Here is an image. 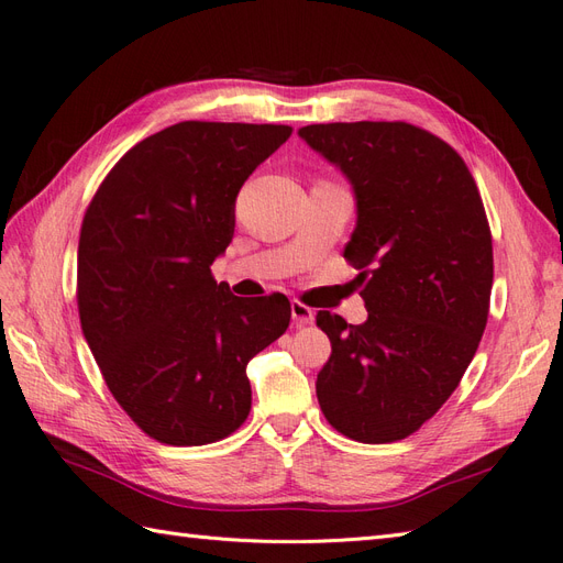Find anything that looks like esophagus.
Instances as JSON below:
<instances>
[{
    "mask_svg": "<svg viewBox=\"0 0 563 563\" xmlns=\"http://www.w3.org/2000/svg\"><path fill=\"white\" fill-rule=\"evenodd\" d=\"M291 317H294L296 327H308V324L314 322V310L308 308V306H302V302H298V300H294L291 302Z\"/></svg>",
    "mask_w": 563,
    "mask_h": 563,
    "instance_id": "1",
    "label": "esophagus"
}]
</instances>
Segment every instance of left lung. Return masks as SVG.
<instances>
[{
	"instance_id": "1",
	"label": "left lung",
	"mask_w": 563,
	"mask_h": 563,
	"mask_svg": "<svg viewBox=\"0 0 563 563\" xmlns=\"http://www.w3.org/2000/svg\"><path fill=\"white\" fill-rule=\"evenodd\" d=\"M300 140L347 177L357 224L343 257L369 317L327 310L317 327L331 357L317 400L339 433L395 443L460 386L488 322L493 236L462 156L409 123H327Z\"/></svg>"
}]
</instances>
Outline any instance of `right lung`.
I'll return each mask as SVG.
<instances>
[{
	"mask_svg": "<svg viewBox=\"0 0 563 563\" xmlns=\"http://www.w3.org/2000/svg\"><path fill=\"white\" fill-rule=\"evenodd\" d=\"M288 125L185 120L106 175L78 246L85 341L118 405L165 445H208L251 412L246 364L291 319L282 294L244 300L210 265L234 236L249 175Z\"/></svg>",
	"mask_w": 563,
	"mask_h": 563,
	"instance_id": "obj_1",
	"label": "right lung"
}]
</instances>
